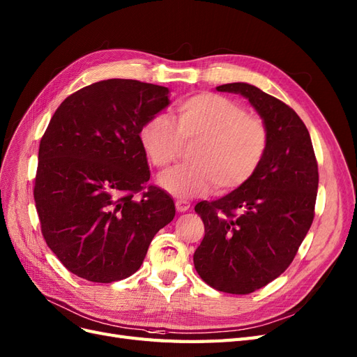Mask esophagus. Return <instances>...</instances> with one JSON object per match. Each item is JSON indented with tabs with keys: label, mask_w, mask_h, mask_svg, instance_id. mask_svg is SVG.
<instances>
[{
	"label": "esophagus",
	"mask_w": 357,
	"mask_h": 357,
	"mask_svg": "<svg viewBox=\"0 0 357 357\" xmlns=\"http://www.w3.org/2000/svg\"><path fill=\"white\" fill-rule=\"evenodd\" d=\"M176 210L178 213H186L190 210V202L189 201H183V199H177L176 201Z\"/></svg>",
	"instance_id": "34e87169"
}]
</instances>
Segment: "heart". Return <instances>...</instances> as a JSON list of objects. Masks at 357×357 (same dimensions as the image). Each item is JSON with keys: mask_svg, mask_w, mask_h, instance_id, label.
I'll return each mask as SVG.
<instances>
[{"mask_svg": "<svg viewBox=\"0 0 357 357\" xmlns=\"http://www.w3.org/2000/svg\"><path fill=\"white\" fill-rule=\"evenodd\" d=\"M140 140L155 167L167 168L190 144V164L176 167L159 178L161 188L178 199L235 190L248 183L261 165L268 146L264 122L248 116L227 97L198 94L176 106V124L156 115L143 126Z\"/></svg>", "mask_w": 357, "mask_h": 357, "instance_id": "obj_1", "label": "heart"}]
</instances>
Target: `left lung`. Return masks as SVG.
I'll list each match as a JSON object with an SVG mask.
<instances>
[{"mask_svg":"<svg viewBox=\"0 0 357 357\" xmlns=\"http://www.w3.org/2000/svg\"><path fill=\"white\" fill-rule=\"evenodd\" d=\"M217 91L247 99L268 132L252 178L213 202L196 204L205 236L193 254L198 275L229 294H250L285 272L309 231L319 173L310 134L294 110L255 85L231 82Z\"/></svg>","mask_w":357,"mask_h":357,"instance_id":"obj_1","label":"left lung"}]
</instances>
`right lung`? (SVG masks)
Wrapping results in <instances>:
<instances>
[{
    "label": "right lung",
    "mask_w": 357,
    "mask_h": 357,
    "mask_svg": "<svg viewBox=\"0 0 357 357\" xmlns=\"http://www.w3.org/2000/svg\"><path fill=\"white\" fill-rule=\"evenodd\" d=\"M169 90L105 79L70 94L40 143L33 198L43 236L69 272L90 282L126 279L140 268L174 201L151 178L140 131L169 106Z\"/></svg>",
    "instance_id": "add662e5"
}]
</instances>
